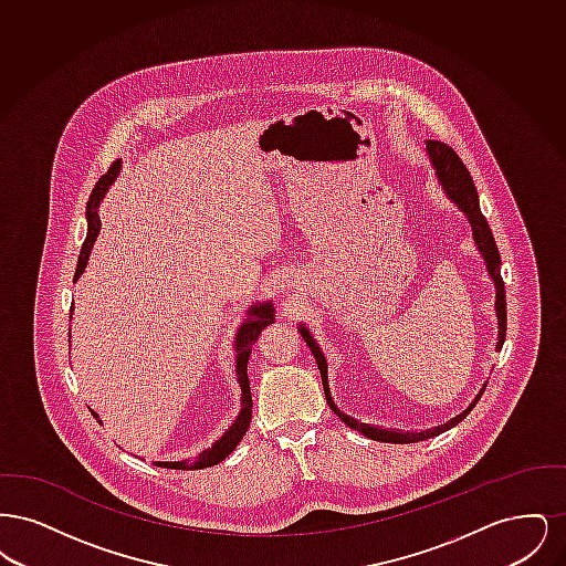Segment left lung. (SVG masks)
<instances>
[{"mask_svg":"<svg viewBox=\"0 0 566 566\" xmlns=\"http://www.w3.org/2000/svg\"><path fill=\"white\" fill-rule=\"evenodd\" d=\"M427 157L431 161L434 176H437V182L441 185L446 197L452 203H457L458 210L467 216V220L471 224V231H473V242L478 245V250H480V254L484 259L485 271H488V275H490V280L494 284V312H496V324H499L496 352H499L503 348V344H505V331H507L505 284H503V277H501V254H499V248H496V242L492 238L490 224L485 222L484 214L480 210V197H478V190H475V185H473V178H471L469 169L464 167V163L458 159L457 153L450 146H446L443 142H432V139H429L427 142ZM296 331L301 333L303 342L310 346V350H312L316 363H318L328 407L350 429L363 432L365 437H369L374 441H384V443H416V441H424V439H431V437H437L441 432L450 431L452 427H457L458 422H462L467 418V413L480 401V397L484 395L485 386H488V381H484V386L480 388V392L475 395V399L469 403V407L464 411H460L452 420L443 422L441 427H432V429H427V431H399V429H384V427H376V424H365V422H358L356 418H352L348 413H344L337 407V403L333 401L331 388H328V365H326V358H324L321 346L316 344L314 335L310 333V328L305 324H298Z\"/></svg>","mask_w":566,"mask_h":566,"instance_id":"obj_1","label":"left lung"}]
</instances>
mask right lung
<instances>
[{
    "label": "right lung",
    "mask_w": 566,
    "mask_h": 566,
    "mask_svg": "<svg viewBox=\"0 0 566 566\" xmlns=\"http://www.w3.org/2000/svg\"><path fill=\"white\" fill-rule=\"evenodd\" d=\"M120 167L123 161L112 163V167L108 169L106 176L99 178V182L95 185V189L91 192L88 201H86V240L82 243L81 256H78V265H76V273H74V282H78L84 270H86V263H88V256H91V250H93V243L99 235V229H102V220H99V206L104 201V197L108 195L109 187L114 185V180L118 178L120 174ZM72 312H74V305H72ZM72 316V314H70ZM271 323H275V307L271 301H263V303H254L245 310V316L242 318V323L238 326V333L233 337V350H235V376H238V384L242 388V409L240 413L235 416V420L231 422V427L227 431L222 432V437H218L212 448H206L201 454L197 458H189V460H174V462H153L157 467H165V469H182V471H190V469H208V467H214L218 462H222L224 458L229 457L238 443L242 441L243 434L250 427V418H252V397H250V379H248V358L252 354V346L254 342L259 339L261 331L265 326H270ZM72 337V335H70ZM91 413L97 418V422L102 424L99 420V413H95L91 409Z\"/></svg>",
    "instance_id": "1"
}]
</instances>
